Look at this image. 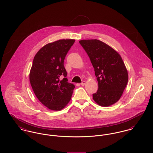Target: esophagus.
<instances>
[{
	"label": "esophagus",
	"instance_id": "obj_1",
	"mask_svg": "<svg viewBox=\"0 0 153 153\" xmlns=\"http://www.w3.org/2000/svg\"><path fill=\"white\" fill-rule=\"evenodd\" d=\"M85 81H83V82L80 83V85H85Z\"/></svg>",
	"mask_w": 153,
	"mask_h": 153
}]
</instances>
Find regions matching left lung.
<instances>
[{"label":"left lung","instance_id":"8db88e82","mask_svg":"<svg viewBox=\"0 0 153 153\" xmlns=\"http://www.w3.org/2000/svg\"><path fill=\"white\" fill-rule=\"evenodd\" d=\"M94 68L99 88L93 99L99 105L107 107L116 103L127 85V68L119 53L97 39L79 41Z\"/></svg>","mask_w":153,"mask_h":153}]
</instances>
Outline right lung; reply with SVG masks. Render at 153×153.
Segmentation results:
<instances>
[{
  "mask_svg": "<svg viewBox=\"0 0 153 153\" xmlns=\"http://www.w3.org/2000/svg\"><path fill=\"white\" fill-rule=\"evenodd\" d=\"M74 42L62 39L48 43L33 59L29 74L30 85L38 100L51 110H61L71 98L75 86L66 78L64 60ZM61 75L64 78L60 81Z\"/></svg>",
  "mask_w": 153,
  "mask_h": 153,
  "instance_id": "add662e5",
  "label": "right lung"
}]
</instances>
